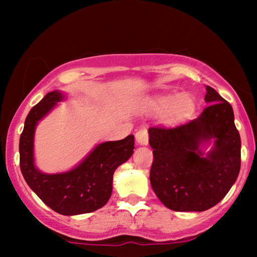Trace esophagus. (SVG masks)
<instances>
[{
  "instance_id": "esophagus-1",
  "label": "esophagus",
  "mask_w": 257,
  "mask_h": 257,
  "mask_svg": "<svg viewBox=\"0 0 257 257\" xmlns=\"http://www.w3.org/2000/svg\"><path fill=\"white\" fill-rule=\"evenodd\" d=\"M135 138H137L139 145H147L149 144V131L146 128L140 129L135 134Z\"/></svg>"
}]
</instances>
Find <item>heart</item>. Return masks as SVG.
Instances as JSON below:
<instances>
[{
    "instance_id": "heart-1",
    "label": "heart",
    "mask_w": 257,
    "mask_h": 257,
    "mask_svg": "<svg viewBox=\"0 0 257 257\" xmlns=\"http://www.w3.org/2000/svg\"><path fill=\"white\" fill-rule=\"evenodd\" d=\"M193 108V99L187 94H164L156 96L150 101V110L155 113H166L167 122L170 124L185 120L192 113Z\"/></svg>"
}]
</instances>
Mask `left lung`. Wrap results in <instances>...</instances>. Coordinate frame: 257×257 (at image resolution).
<instances>
[{"label":"left lung","mask_w":257,"mask_h":257,"mask_svg":"<svg viewBox=\"0 0 257 257\" xmlns=\"http://www.w3.org/2000/svg\"><path fill=\"white\" fill-rule=\"evenodd\" d=\"M204 111L178 126L149 129L153 149L150 181L157 197L174 211H204L231 190L240 170V137L232 106L206 87ZM214 138V149L203 158L200 144Z\"/></svg>","instance_id":"obj_1"}]
</instances>
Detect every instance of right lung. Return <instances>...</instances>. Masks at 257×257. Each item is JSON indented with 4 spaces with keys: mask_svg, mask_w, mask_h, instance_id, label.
Wrapping results in <instances>:
<instances>
[{
    "mask_svg": "<svg viewBox=\"0 0 257 257\" xmlns=\"http://www.w3.org/2000/svg\"><path fill=\"white\" fill-rule=\"evenodd\" d=\"M61 99L59 91H51L29 112L19 141L20 170L31 190L57 213H91L110 199L113 173L134 152V137L100 144L78 167L67 173L51 175L38 172L34 166L35 128Z\"/></svg>",
    "mask_w": 257,
    "mask_h": 257,
    "instance_id": "1",
    "label": "right lung"
}]
</instances>
